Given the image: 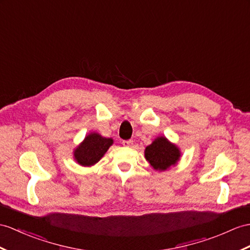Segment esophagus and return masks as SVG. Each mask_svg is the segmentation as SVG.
<instances>
[{"mask_svg":"<svg viewBox=\"0 0 250 250\" xmlns=\"http://www.w3.org/2000/svg\"><path fill=\"white\" fill-rule=\"evenodd\" d=\"M122 144H123L124 146H127V147H130V146H132V144H133V141L132 140H124V141L122 142Z\"/></svg>","mask_w":250,"mask_h":250,"instance_id":"1","label":"esophagus"}]
</instances>
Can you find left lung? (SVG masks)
<instances>
[{
  "instance_id": "obj_1",
  "label": "left lung",
  "mask_w": 250,
  "mask_h": 250,
  "mask_svg": "<svg viewBox=\"0 0 250 250\" xmlns=\"http://www.w3.org/2000/svg\"><path fill=\"white\" fill-rule=\"evenodd\" d=\"M145 159L157 171H166L175 166L180 158V150L166 137L156 138L153 143L145 148Z\"/></svg>"
}]
</instances>
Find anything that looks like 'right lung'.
<instances>
[{
	"instance_id": "obj_1",
	"label": "right lung",
	"mask_w": 250,
	"mask_h": 250,
	"mask_svg": "<svg viewBox=\"0 0 250 250\" xmlns=\"http://www.w3.org/2000/svg\"><path fill=\"white\" fill-rule=\"evenodd\" d=\"M112 144L113 140L111 138H105L100 133L91 132L74 149V159L83 167H91L101 160Z\"/></svg>"
}]
</instances>
